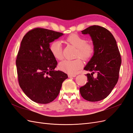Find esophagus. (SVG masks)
Masks as SVG:
<instances>
[{
	"instance_id": "34e87169",
	"label": "esophagus",
	"mask_w": 133,
	"mask_h": 133,
	"mask_svg": "<svg viewBox=\"0 0 133 133\" xmlns=\"http://www.w3.org/2000/svg\"><path fill=\"white\" fill-rule=\"evenodd\" d=\"M76 76V74H69L68 75V77L71 78V77H75Z\"/></svg>"
}]
</instances>
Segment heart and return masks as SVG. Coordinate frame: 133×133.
I'll list each match as a JSON object with an SVG mask.
<instances>
[{
    "instance_id": "b5f03b06",
    "label": "heart",
    "mask_w": 133,
    "mask_h": 133,
    "mask_svg": "<svg viewBox=\"0 0 133 133\" xmlns=\"http://www.w3.org/2000/svg\"><path fill=\"white\" fill-rule=\"evenodd\" d=\"M69 44L77 48L76 57L84 60L90 59L93 55L95 48L93 44L87 43L86 39L78 34H73L66 39ZM50 50L53 57L58 60L63 58V48L62 42L55 41L50 44ZM83 66V62L80 58L74 60H64L59 64L60 70L69 74H75Z\"/></svg>"
}]
</instances>
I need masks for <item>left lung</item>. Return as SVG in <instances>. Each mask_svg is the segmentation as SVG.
<instances>
[{"instance_id": "8db88e82", "label": "left lung", "mask_w": 133, "mask_h": 133, "mask_svg": "<svg viewBox=\"0 0 133 133\" xmlns=\"http://www.w3.org/2000/svg\"><path fill=\"white\" fill-rule=\"evenodd\" d=\"M91 38L95 51L84 70L88 82L80 88L82 97L88 101L97 102L106 98L117 83L122 59L114 36L106 28L92 25L82 31Z\"/></svg>"}]
</instances>
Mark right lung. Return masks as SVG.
I'll return each mask as SVG.
<instances>
[{"mask_svg": "<svg viewBox=\"0 0 133 133\" xmlns=\"http://www.w3.org/2000/svg\"><path fill=\"white\" fill-rule=\"evenodd\" d=\"M63 34L41 28L29 30L23 37L16 65L20 87L33 102L49 103L57 97L68 75L55 70L57 62L49 43Z\"/></svg>", "mask_w": 133, "mask_h": 133, "instance_id": "right-lung-1", "label": "right lung"}]
</instances>
